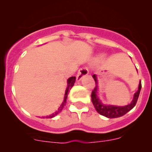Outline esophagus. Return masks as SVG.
Segmentation results:
<instances>
[{
    "instance_id": "1",
    "label": "esophagus",
    "mask_w": 152,
    "mask_h": 152,
    "mask_svg": "<svg viewBox=\"0 0 152 152\" xmlns=\"http://www.w3.org/2000/svg\"><path fill=\"white\" fill-rule=\"evenodd\" d=\"M88 73H89V70H88V69H87V67H82V68L79 69V71H78L77 79L79 81L81 80V79H82V78H83L84 76L88 75Z\"/></svg>"
}]
</instances>
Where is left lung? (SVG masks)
Instances as JSON below:
<instances>
[{"mask_svg": "<svg viewBox=\"0 0 152 152\" xmlns=\"http://www.w3.org/2000/svg\"><path fill=\"white\" fill-rule=\"evenodd\" d=\"M93 78L94 79L95 82H96V86L95 87V88L93 89V90L92 91L91 93L92 102H93V104L94 106L96 111H97L100 115L105 116V117L107 118H115L121 117V116L126 114L129 111H130V110L136 105L137 99H138L139 95H140V90H141V81H140V83H139L138 90H137V91L134 93V99H133L132 102L130 103V104L124 106V107H117V106L104 105L101 102V101L99 100L97 95H96V93H97L98 86L97 79H96V75H93Z\"/></svg>", "mask_w": 152, "mask_h": 152, "instance_id": "left-lung-1", "label": "left lung"}]
</instances>
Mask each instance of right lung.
<instances>
[{
  "mask_svg": "<svg viewBox=\"0 0 152 152\" xmlns=\"http://www.w3.org/2000/svg\"><path fill=\"white\" fill-rule=\"evenodd\" d=\"M75 80H76V77L75 76H72V77L69 78L68 79H67V89L66 90H65V97H64V101L63 102H62V105L60 106V107L59 108V110L58 111H56V113H53V114H52L51 115H49L48 116V118H51L54 117V116H56V115L59 114V113H60L61 111H62V108H63V107L66 104V101H67V93H69V91H70V90L71 89V87H73V85H74V83H75Z\"/></svg>",
  "mask_w": 152,
  "mask_h": 152,
  "instance_id": "right-lung-1",
  "label": "right lung"
}]
</instances>
